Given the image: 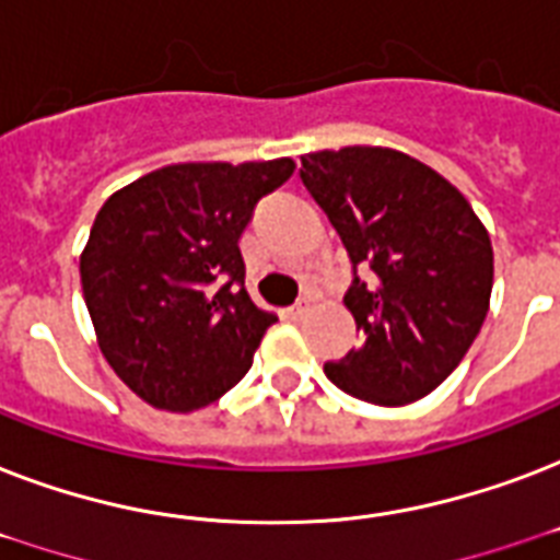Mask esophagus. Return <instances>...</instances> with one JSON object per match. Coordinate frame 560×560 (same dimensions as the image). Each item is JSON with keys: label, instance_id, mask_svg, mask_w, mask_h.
Segmentation results:
<instances>
[{"label": "esophagus", "instance_id": "1", "mask_svg": "<svg viewBox=\"0 0 560 560\" xmlns=\"http://www.w3.org/2000/svg\"><path fill=\"white\" fill-rule=\"evenodd\" d=\"M307 307H311V296H302V299H299V302H296V305L290 307V314H293V316H305V314H307Z\"/></svg>", "mask_w": 560, "mask_h": 560}]
</instances>
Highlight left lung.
<instances>
[{"instance_id": "obj_1", "label": "left lung", "mask_w": 560, "mask_h": 560, "mask_svg": "<svg viewBox=\"0 0 560 560\" xmlns=\"http://www.w3.org/2000/svg\"><path fill=\"white\" fill-rule=\"evenodd\" d=\"M299 177L354 267L342 302L363 342L325 363L328 381L377 407L424 398L486 323L494 284L488 229L459 188L392 148L305 153ZM358 266L373 270L369 282Z\"/></svg>"}]
</instances>
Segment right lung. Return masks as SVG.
<instances>
[{
	"instance_id": "right-lung-1",
	"label": "right lung",
	"mask_w": 560,
	"mask_h": 560,
	"mask_svg": "<svg viewBox=\"0 0 560 560\" xmlns=\"http://www.w3.org/2000/svg\"><path fill=\"white\" fill-rule=\"evenodd\" d=\"M293 160L183 162L118 188L81 253L101 354L151 407L194 412L235 386L279 316L244 288L237 241Z\"/></svg>"
}]
</instances>
